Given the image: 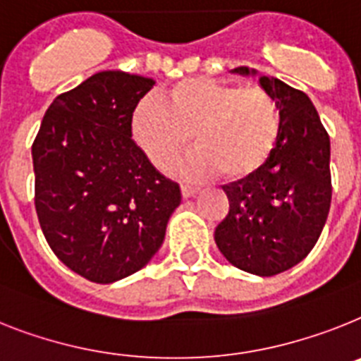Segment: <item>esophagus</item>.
Wrapping results in <instances>:
<instances>
[{"label":"esophagus","mask_w":361,"mask_h":361,"mask_svg":"<svg viewBox=\"0 0 361 361\" xmlns=\"http://www.w3.org/2000/svg\"><path fill=\"white\" fill-rule=\"evenodd\" d=\"M181 192H183V196H185V198H190V196H195L196 192H198V187H195V185H181Z\"/></svg>","instance_id":"34e87169"}]
</instances>
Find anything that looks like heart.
Instances as JSON below:
<instances>
[{
	"label": "heart",
	"mask_w": 361,
	"mask_h": 361,
	"mask_svg": "<svg viewBox=\"0 0 361 361\" xmlns=\"http://www.w3.org/2000/svg\"><path fill=\"white\" fill-rule=\"evenodd\" d=\"M134 137L152 163L171 171L192 141L189 172L240 180L264 165L281 134V111L260 86L187 78L139 104Z\"/></svg>",
	"instance_id": "b5f03b06"
}]
</instances>
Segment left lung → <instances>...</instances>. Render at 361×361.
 Returning a JSON list of instances; mask_svg holds the SVG:
<instances>
[{
    "instance_id": "left-lung-1",
    "label": "left lung",
    "mask_w": 361,
    "mask_h": 361,
    "mask_svg": "<svg viewBox=\"0 0 361 361\" xmlns=\"http://www.w3.org/2000/svg\"><path fill=\"white\" fill-rule=\"evenodd\" d=\"M260 86L277 102L281 134L264 165L224 185L229 213L214 242L238 269L271 277L299 264L323 231L332 200L330 139L307 93L266 75Z\"/></svg>"
}]
</instances>
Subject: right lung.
Returning a JSON list of instances; mask_svg holds the SVG:
<instances>
[{"mask_svg": "<svg viewBox=\"0 0 361 361\" xmlns=\"http://www.w3.org/2000/svg\"><path fill=\"white\" fill-rule=\"evenodd\" d=\"M152 78L101 71L60 93L32 143L35 207L53 253L99 284L143 268L165 238L180 185L132 139Z\"/></svg>", "mask_w": 361, "mask_h": 361, "instance_id": "right-lung-1", "label": "right lung"}]
</instances>
